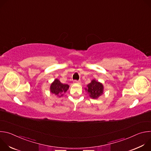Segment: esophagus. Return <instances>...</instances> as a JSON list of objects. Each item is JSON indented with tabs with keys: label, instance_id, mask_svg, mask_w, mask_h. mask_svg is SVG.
<instances>
[{
	"label": "esophagus",
	"instance_id": "esophagus-1",
	"mask_svg": "<svg viewBox=\"0 0 151 151\" xmlns=\"http://www.w3.org/2000/svg\"><path fill=\"white\" fill-rule=\"evenodd\" d=\"M74 83H79V82L78 81L75 80V81H74Z\"/></svg>",
	"mask_w": 151,
	"mask_h": 151
}]
</instances>
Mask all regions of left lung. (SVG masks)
Returning a JSON list of instances; mask_svg holds the SVG:
<instances>
[{
    "instance_id": "obj_1",
    "label": "left lung",
    "mask_w": 151,
    "mask_h": 151,
    "mask_svg": "<svg viewBox=\"0 0 151 151\" xmlns=\"http://www.w3.org/2000/svg\"><path fill=\"white\" fill-rule=\"evenodd\" d=\"M103 85L101 83L93 79L87 85V88H85L86 91L89 94L91 98L93 99H98L103 93Z\"/></svg>"
}]
</instances>
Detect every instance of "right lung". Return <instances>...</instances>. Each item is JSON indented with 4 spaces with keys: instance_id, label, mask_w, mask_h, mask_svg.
Instances as JSON below:
<instances>
[{
    "instance_id": "right-lung-1",
    "label": "right lung",
    "mask_w": 151,
    "mask_h": 151,
    "mask_svg": "<svg viewBox=\"0 0 151 151\" xmlns=\"http://www.w3.org/2000/svg\"><path fill=\"white\" fill-rule=\"evenodd\" d=\"M69 88L68 84H63L58 79H55L51 85L50 91L60 97L63 96V93H65Z\"/></svg>"
}]
</instances>
